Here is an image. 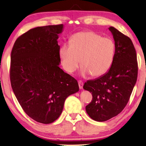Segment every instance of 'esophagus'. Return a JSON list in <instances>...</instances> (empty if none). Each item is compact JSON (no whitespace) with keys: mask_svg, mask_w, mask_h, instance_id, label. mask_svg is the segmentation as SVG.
<instances>
[{"mask_svg":"<svg viewBox=\"0 0 146 146\" xmlns=\"http://www.w3.org/2000/svg\"><path fill=\"white\" fill-rule=\"evenodd\" d=\"M78 84H79V89L82 90V88H83V82H82L81 81H78Z\"/></svg>","mask_w":146,"mask_h":146,"instance_id":"34e87169","label":"esophagus"}]
</instances>
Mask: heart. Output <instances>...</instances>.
I'll list each match as a JSON object with an SVG mask.
<instances>
[{
    "label": "heart",
    "instance_id": "1",
    "mask_svg": "<svg viewBox=\"0 0 146 146\" xmlns=\"http://www.w3.org/2000/svg\"><path fill=\"white\" fill-rule=\"evenodd\" d=\"M114 54V40L92 31L76 33L69 44H65L59 51L62 65L68 73L77 69L81 60V74L83 76L105 74L113 63Z\"/></svg>",
    "mask_w": 146,
    "mask_h": 146
}]
</instances>
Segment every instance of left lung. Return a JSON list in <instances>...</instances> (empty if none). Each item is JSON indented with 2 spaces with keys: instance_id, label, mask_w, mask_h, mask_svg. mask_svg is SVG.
<instances>
[{
  "instance_id": "8db88e82",
  "label": "left lung",
  "mask_w": 146,
  "mask_h": 146,
  "mask_svg": "<svg viewBox=\"0 0 146 146\" xmlns=\"http://www.w3.org/2000/svg\"><path fill=\"white\" fill-rule=\"evenodd\" d=\"M109 30L114 40V58L110 69L98 78L85 82L83 88L92 93L86 106L89 116L99 122L117 116L127 104L135 85L138 65L132 41L113 27Z\"/></svg>"
}]
</instances>
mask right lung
<instances>
[{
	"instance_id": "add662e5",
	"label": "right lung",
	"mask_w": 146,
	"mask_h": 146,
	"mask_svg": "<svg viewBox=\"0 0 146 146\" xmlns=\"http://www.w3.org/2000/svg\"><path fill=\"white\" fill-rule=\"evenodd\" d=\"M63 30V24L30 29L16 39L11 54L13 92L25 113L43 124L56 120L65 99L79 89L59 67L58 39Z\"/></svg>"
}]
</instances>
